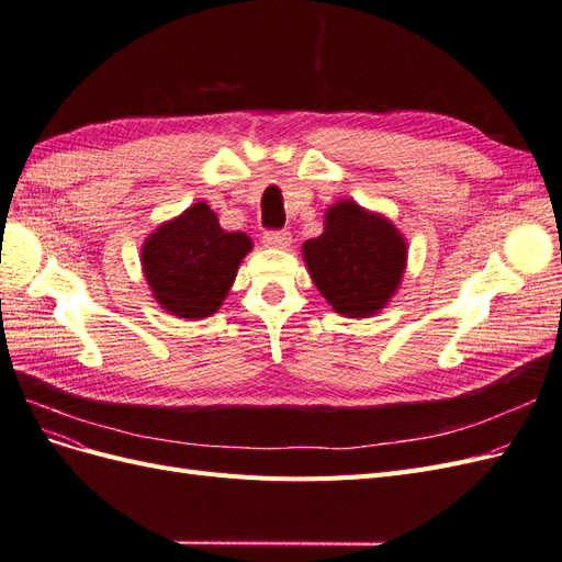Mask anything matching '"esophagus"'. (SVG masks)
I'll use <instances>...</instances> for the list:
<instances>
[{
    "label": "esophagus",
    "mask_w": 562,
    "mask_h": 562,
    "mask_svg": "<svg viewBox=\"0 0 562 562\" xmlns=\"http://www.w3.org/2000/svg\"><path fill=\"white\" fill-rule=\"evenodd\" d=\"M291 241H293V236L285 229H271V232L262 234V244L267 248H285V246H291Z\"/></svg>",
    "instance_id": "obj_1"
}]
</instances>
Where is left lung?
I'll return each instance as SVG.
<instances>
[{"instance_id":"left-lung-1","label":"left lung","mask_w":562,"mask_h":562,"mask_svg":"<svg viewBox=\"0 0 562 562\" xmlns=\"http://www.w3.org/2000/svg\"><path fill=\"white\" fill-rule=\"evenodd\" d=\"M302 250L321 295L351 318L384 307L401 283L407 255L396 227L353 201L328 209L326 229Z\"/></svg>"}]
</instances>
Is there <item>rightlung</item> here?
<instances>
[{"mask_svg":"<svg viewBox=\"0 0 562 562\" xmlns=\"http://www.w3.org/2000/svg\"><path fill=\"white\" fill-rule=\"evenodd\" d=\"M250 248L244 232H225L217 215L199 201L145 241L143 271L166 312L203 318L223 304Z\"/></svg>","mask_w":562,"mask_h":562,"instance_id":"obj_1","label":"right lung"}]
</instances>
